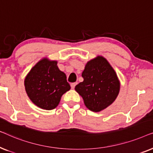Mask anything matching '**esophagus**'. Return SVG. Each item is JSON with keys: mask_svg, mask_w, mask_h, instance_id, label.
I'll return each mask as SVG.
<instances>
[{"mask_svg": "<svg viewBox=\"0 0 153 153\" xmlns=\"http://www.w3.org/2000/svg\"><path fill=\"white\" fill-rule=\"evenodd\" d=\"M76 84H77V83H76V82L72 83H71V88H72V89H74V87H75V85H76Z\"/></svg>", "mask_w": 153, "mask_h": 153, "instance_id": "obj_1", "label": "esophagus"}]
</instances>
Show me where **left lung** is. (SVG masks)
I'll list each match as a JSON object with an SVG mask.
<instances>
[{
    "mask_svg": "<svg viewBox=\"0 0 153 153\" xmlns=\"http://www.w3.org/2000/svg\"><path fill=\"white\" fill-rule=\"evenodd\" d=\"M81 76L83 81L75 86V91L83 97L88 109L99 112L116 99L120 82L116 72L104 57L97 56L88 62Z\"/></svg>",
    "mask_w": 153,
    "mask_h": 153,
    "instance_id": "8db88e82",
    "label": "left lung"
}]
</instances>
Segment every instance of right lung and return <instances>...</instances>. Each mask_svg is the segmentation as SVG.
Wrapping results in <instances>:
<instances>
[{
    "mask_svg": "<svg viewBox=\"0 0 153 153\" xmlns=\"http://www.w3.org/2000/svg\"><path fill=\"white\" fill-rule=\"evenodd\" d=\"M66 75L57 66V61L44 58L27 75L25 89L31 101L39 108L51 110L58 105L64 93L70 90Z\"/></svg>",
    "mask_w": 153,
    "mask_h": 153,
    "instance_id": "right-lung-1",
    "label": "right lung"
}]
</instances>
